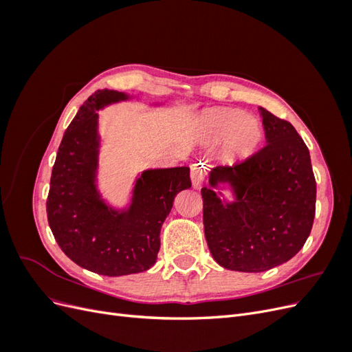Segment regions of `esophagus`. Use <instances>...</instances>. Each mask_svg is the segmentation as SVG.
Wrapping results in <instances>:
<instances>
[{
    "mask_svg": "<svg viewBox=\"0 0 352 352\" xmlns=\"http://www.w3.org/2000/svg\"><path fill=\"white\" fill-rule=\"evenodd\" d=\"M206 175H207V167L201 163H197L190 168V179H192V185L195 188H198L202 182L206 180Z\"/></svg>",
    "mask_w": 352,
    "mask_h": 352,
    "instance_id": "esophagus-1",
    "label": "esophagus"
}]
</instances>
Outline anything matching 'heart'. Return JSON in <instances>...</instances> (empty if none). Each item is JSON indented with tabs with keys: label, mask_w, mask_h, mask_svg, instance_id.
<instances>
[{
	"label": "heart",
	"mask_w": 352,
	"mask_h": 352,
	"mask_svg": "<svg viewBox=\"0 0 352 352\" xmlns=\"http://www.w3.org/2000/svg\"><path fill=\"white\" fill-rule=\"evenodd\" d=\"M199 131L210 141L226 142L233 154H248L263 138V127L255 116L233 109H210L199 119Z\"/></svg>",
	"instance_id": "1"
}]
</instances>
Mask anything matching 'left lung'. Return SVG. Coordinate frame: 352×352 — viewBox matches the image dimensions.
<instances>
[{
    "mask_svg": "<svg viewBox=\"0 0 352 352\" xmlns=\"http://www.w3.org/2000/svg\"><path fill=\"white\" fill-rule=\"evenodd\" d=\"M265 144L232 166L211 170L210 185L229 182L236 201L223 204L202 188L204 233L221 267L258 273L291 260L310 235L316 214L311 158L295 127L260 107Z\"/></svg>",
    "mask_w": 352,
    "mask_h": 352,
    "instance_id": "obj_1",
    "label": "left lung"
}]
</instances>
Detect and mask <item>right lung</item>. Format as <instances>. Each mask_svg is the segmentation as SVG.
<instances>
[{
  "label": "right lung",
  "mask_w": 352,
  "mask_h": 352,
  "mask_svg": "<svg viewBox=\"0 0 352 352\" xmlns=\"http://www.w3.org/2000/svg\"><path fill=\"white\" fill-rule=\"evenodd\" d=\"M126 98L122 92L100 89L85 101L58 146L47 198L48 223L61 251L80 267L104 276L151 267L175 197L190 188L188 167L155 168L136 180L127 211L117 212L100 199L97 110Z\"/></svg>",
  "instance_id": "add662e5"
}]
</instances>
